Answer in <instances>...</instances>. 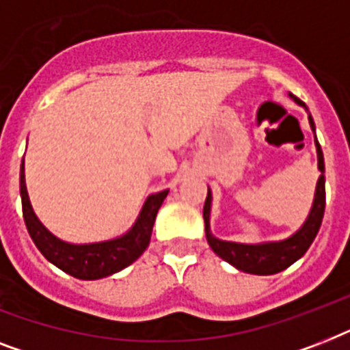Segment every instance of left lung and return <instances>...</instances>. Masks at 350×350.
<instances>
[{
	"label": "left lung",
	"instance_id": "obj_1",
	"mask_svg": "<svg viewBox=\"0 0 350 350\" xmlns=\"http://www.w3.org/2000/svg\"><path fill=\"white\" fill-rule=\"evenodd\" d=\"M298 105L305 107L301 100H298L296 96L288 94ZM305 111L309 112V109L305 107ZM310 129L314 131V145L316 152H318V170L321 174L316 183L314 202H312V208H310L309 216L305 219V224L301 225V229L287 239L282 241H265V243H236V241H224L213 236L211 232V203H213V194L211 189L207 192V200L203 205V219H205V236L211 245V249L221 258V260L229 261L230 265H234L238 271L249 272V274H260V276H269V274H276V272L285 271L287 267H291L294 261H298L301 256L307 252L310 243L314 241L316 234L320 230L321 219H323V213H325V163H323V152L318 139H316V126L312 116L309 114Z\"/></svg>",
	"mask_w": 350,
	"mask_h": 350
}]
</instances>
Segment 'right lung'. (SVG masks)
<instances>
[{
    "label": "right lung",
    "mask_w": 350,
    "mask_h": 350,
    "mask_svg": "<svg viewBox=\"0 0 350 350\" xmlns=\"http://www.w3.org/2000/svg\"><path fill=\"white\" fill-rule=\"evenodd\" d=\"M19 194H21V207H23V219L29 230L30 238L40 249L46 260L54 263L57 269L67 272L78 280H100L123 271L125 267L139 258L150 243L154 219L158 214L161 203L167 198L169 191L156 192L147 198L143 203L142 213L137 216L136 224L131 230L120 238L100 241V243L74 245L56 238L51 230L45 229L30 205L29 192L25 185V163L21 161L19 172Z\"/></svg>",
    "instance_id": "1"
}]
</instances>
